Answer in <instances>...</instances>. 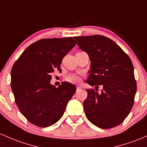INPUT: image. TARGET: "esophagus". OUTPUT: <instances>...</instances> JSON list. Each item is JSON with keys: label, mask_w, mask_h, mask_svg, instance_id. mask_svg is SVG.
Here are the masks:
<instances>
[{"label": "esophagus", "mask_w": 147, "mask_h": 147, "mask_svg": "<svg viewBox=\"0 0 147 147\" xmlns=\"http://www.w3.org/2000/svg\"><path fill=\"white\" fill-rule=\"evenodd\" d=\"M80 89H81V87L79 86V85H78V86H76V90H79Z\"/></svg>", "instance_id": "obj_1"}]
</instances>
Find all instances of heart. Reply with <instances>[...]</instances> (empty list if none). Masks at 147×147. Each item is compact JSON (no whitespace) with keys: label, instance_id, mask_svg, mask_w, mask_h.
Instances as JSON below:
<instances>
[{"label":"heart","instance_id":"obj_1","mask_svg":"<svg viewBox=\"0 0 147 147\" xmlns=\"http://www.w3.org/2000/svg\"><path fill=\"white\" fill-rule=\"evenodd\" d=\"M67 80L71 82H77L80 80V77L76 74H71L67 76Z\"/></svg>","mask_w":147,"mask_h":147}]
</instances>
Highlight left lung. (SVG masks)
Returning a JSON list of instances; mask_svg holds the SVG:
<instances>
[{"instance_id":"1","label":"left lung","mask_w":147,"mask_h":147,"mask_svg":"<svg viewBox=\"0 0 147 147\" xmlns=\"http://www.w3.org/2000/svg\"><path fill=\"white\" fill-rule=\"evenodd\" d=\"M79 49L91 60V69L86 82L98 93L87 89L84 100L85 115L98 128H112L121 124L134 104L137 91L134 69L128 55L112 39L96 34L74 37Z\"/></svg>"}]
</instances>
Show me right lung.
<instances>
[{
    "label": "right lung",
    "mask_w": 147,
    "mask_h": 147,
    "mask_svg": "<svg viewBox=\"0 0 147 147\" xmlns=\"http://www.w3.org/2000/svg\"><path fill=\"white\" fill-rule=\"evenodd\" d=\"M76 44L73 37L42 39L30 45L14 62L11 87L21 113L35 126H50L63 115L76 86L67 82L51 85V74Z\"/></svg>",
    "instance_id": "right-lung-1"
}]
</instances>
